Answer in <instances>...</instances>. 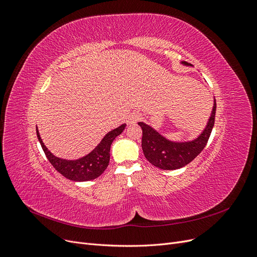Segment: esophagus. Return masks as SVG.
Listing matches in <instances>:
<instances>
[{
    "label": "esophagus",
    "mask_w": 257,
    "mask_h": 257,
    "mask_svg": "<svg viewBox=\"0 0 257 257\" xmlns=\"http://www.w3.org/2000/svg\"><path fill=\"white\" fill-rule=\"evenodd\" d=\"M139 119V115L137 113H131L128 116H127V124L128 125H131V124H134L138 121Z\"/></svg>",
    "instance_id": "obj_1"
}]
</instances>
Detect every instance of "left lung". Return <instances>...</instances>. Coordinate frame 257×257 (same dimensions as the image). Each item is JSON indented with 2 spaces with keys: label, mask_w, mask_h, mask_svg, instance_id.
Instances as JSON below:
<instances>
[{
  "label": "left lung",
  "mask_w": 257,
  "mask_h": 257,
  "mask_svg": "<svg viewBox=\"0 0 257 257\" xmlns=\"http://www.w3.org/2000/svg\"><path fill=\"white\" fill-rule=\"evenodd\" d=\"M186 66L192 64L182 62ZM216 103L214 99L211 115L201 134L190 142H173L144 122H138L143 130L142 147L146 159L155 167L164 170L179 169L188 165L206 147L214 125Z\"/></svg>",
  "instance_id": "1"
}]
</instances>
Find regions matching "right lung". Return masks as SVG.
I'll return each instance as SVG.
<instances>
[{
  "label": "right lung",
  "instance_id": "add662e5",
  "mask_svg": "<svg viewBox=\"0 0 257 257\" xmlns=\"http://www.w3.org/2000/svg\"><path fill=\"white\" fill-rule=\"evenodd\" d=\"M125 126L126 124H122L119 127L110 131L89 154L78 160H65L53 155L44 145L37 127L36 134L46 157L56 170L69 180L82 182L93 180L105 172L110 160V146L114 138L122 133Z\"/></svg>",
  "mask_w": 257,
  "mask_h": 257
}]
</instances>
